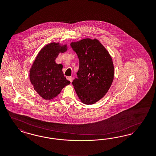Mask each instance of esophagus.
<instances>
[{
    "mask_svg": "<svg viewBox=\"0 0 156 156\" xmlns=\"http://www.w3.org/2000/svg\"><path fill=\"white\" fill-rule=\"evenodd\" d=\"M73 78L72 76H69V77H67V80H68L69 81H70L71 82L73 81Z\"/></svg>",
    "mask_w": 156,
    "mask_h": 156,
    "instance_id": "34e87169",
    "label": "esophagus"
}]
</instances>
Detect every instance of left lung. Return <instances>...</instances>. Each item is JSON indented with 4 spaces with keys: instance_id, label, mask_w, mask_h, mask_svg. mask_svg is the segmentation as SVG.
<instances>
[{
    "instance_id": "1",
    "label": "left lung",
    "mask_w": 156,
    "mask_h": 156,
    "mask_svg": "<svg viewBox=\"0 0 156 156\" xmlns=\"http://www.w3.org/2000/svg\"><path fill=\"white\" fill-rule=\"evenodd\" d=\"M70 45L80 62L77 78L73 81V85L81 102L93 104L105 95L112 85L114 77L112 59L96 38H84Z\"/></svg>"
}]
</instances>
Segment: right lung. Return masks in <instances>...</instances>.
Wrapping results in <instances>:
<instances>
[{"mask_svg": "<svg viewBox=\"0 0 156 156\" xmlns=\"http://www.w3.org/2000/svg\"><path fill=\"white\" fill-rule=\"evenodd\" d=\"M67 50L66 44L54 42L46 45L38 52L30 69L29 78L34 89L45 100L56 97L70 83L63 73V66L55 62L59 53Z\"/></svg>", "mask_w": 156, "mask_h": 156, "instance_id": "1", "label": "right lung"}]
</instances>
